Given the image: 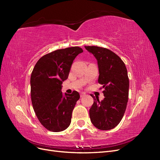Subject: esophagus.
Wrapping results in <instances>:
<instances>
[{
	"instance_id": "34e87169",
	"label": "esophagus",
	"mask_w": 160,
	"mask_h": 160,
	"mask_svg": "<svg viewBox=\"0 0 160 160\" xmlns=\"http://www.w3.org/2000/svg\"><path fill=\"white\" fill-rule=\"evenodd\" d=\"M85 95H86V94H85V93H83V92H82V93H80L81 98H83V97H84Z\"/></svg>"
}]
</instances>
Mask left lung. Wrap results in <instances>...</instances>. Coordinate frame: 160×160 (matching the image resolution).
<instances>
[{
	"mask_svg": "<svg viewBox=\"0 0 160 160\" xmlns=\"http://www.w3.org/2000/svg\"><path fill=\"white\" fill-rule=\"evenodd\" d=\"M98 61L99 83L103 85L105 98L95 101L89 109L91 122L100 130L114 128L122 119L129 96V78L123 61L115 52L103 47L85 46Z\"/></svg>",
	"mask_w": 160,
	"mask_h": 160,
	"instance_id": "obj_1",
	"label": "left lung"
}]
</instances>
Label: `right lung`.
I'll return each mask as SVG.
<instances>
[{"label": "right lung", "instance_id": "obj_1", "mask_svg": "<svg viewBox=\"0 0 160 160\" xmlns=\"http://www.w3.org/2000/svg\"><path fill=\"white\" fill-rule=\"evenodd\" d=\"M83 49L72 47L56 50L42 56L31 76V96L33 109L40 123L53 132H62L69 126L78 92H61L62 83L68 78L73 60Z\"/></svg>", "mask_w": 160, "mask_h": 160}]
</instances>
